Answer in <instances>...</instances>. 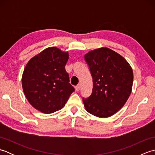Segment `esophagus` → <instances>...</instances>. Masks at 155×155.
<instances>
[{
	"mask_svg": "<svg viewBox=\"0 0 155 155\" xmlns=\"http://www.w3.org/2000/svg\"><path fill=\"white\" fill-rule=\"evenodd\" d=\"M80 88H81V85L80 84H77V86L75 87V90L76 91H80Z\"/></svg>",
	"mask_w": 155,
	"mask_h": 155,
	"instance_id": "34e87169",
	"label": "esophagus"
}]
</instances>
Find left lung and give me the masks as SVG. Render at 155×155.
Returning a JSON list of instances; mask_svg holds the SVG:
<instances>
[{
	"mask_svg": "<svg viewBox=\"0 0 155 155\" xmlns=\"http://www.w3.org/2000/svg\"><path fill=\"white\" fill-rule=\"evenodd\" d=\"M93 78L90 97L83 98L88 113L101 118L109 117L124 106L131 93L133 72L128 62L106 47L84 55Z\"/></svg>",
	"mask_w": 155,
	"mask_h": 155,
	"instance_id": "obj_1",
	"label": "left lung"
}]
</instances>
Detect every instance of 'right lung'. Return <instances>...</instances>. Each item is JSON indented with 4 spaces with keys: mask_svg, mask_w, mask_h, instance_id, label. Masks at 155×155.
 I'll list each match as a JSON object with an SVG mask.
<instances>
[{
    "mask_svg": "<svg viewBox=\"0 0 155 155\" xmlns=\"http://www.w3.org/2000/svg\"><path fill=\"white\" fill-rule=\"evenodd\" d=\"M68 59V52L50 47L28 61L22 74V88L37 110L46 114L61 110L74 91L64 68Z\"/></svg>",
    "mask_w": 155,
    "mask_h": 155,
    "instance_id": "add662e5",
    "label": "right lung"
}]
</instances>
